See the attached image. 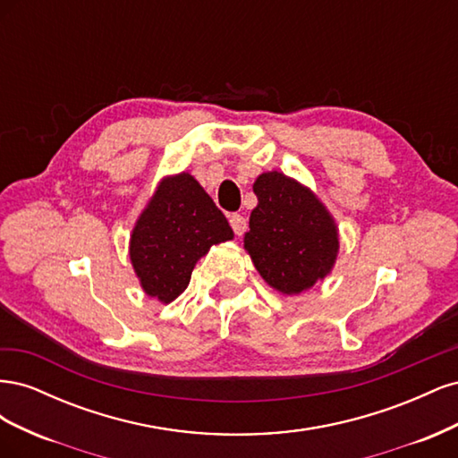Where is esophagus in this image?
Instances as JSON below:
<instances>
[{"mask_svg": "<svg viewBox=\"0 0 458 458\" xmlns=\"http://www.w3.org/2000/svg\"><path fill=\"white\" fill-rule=\"evenodd\" d=\"M229 224H231V227H233V231H234V234H241L246 231V217L244 216H241V214H233V216H229Z\"/></svg>", "mask_w": 458, "mask_h": 458, "instance_id": "1", "label": "esophagus"}]
</instances>
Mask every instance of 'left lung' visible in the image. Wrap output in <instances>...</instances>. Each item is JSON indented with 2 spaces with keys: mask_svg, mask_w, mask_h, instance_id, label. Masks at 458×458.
<instances>
[{
  "mask_svg": "<svg viewBox=\"0 0 458 458\" xmlns=\"http://www.w3.org/2000/svg\"><path fill=\"white\" fill-rule=\"evenodd\" d=\"M258 206L244 233V250L273 290L296 296L335 269L340 252L336 219L315 192L283 172L254 182Z\"/></svg>",
  "mask_w": 458,
  "mask_h": 458,
  "instance_id": "8db88e82",
  "label": "left lung"
}]
</instances>
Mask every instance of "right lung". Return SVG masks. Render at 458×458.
<instances>
[{
  "mask_svg": "<svg viewBox=\"0 0 458 458\" xmlns=\"http://www.w3.org/2000/svg\"><path fill=\"white\" fill-rule=\"evenodd\" d=\"M225 216L195 175L162 177L130 234V261L143 293L172 303L189 286L197 261L214 244L233 241Z\"/></svg>",
  "mask_w": 458,
  "mask_h": 458,
  "instance_id": "right-lung-1",
  "label": "right lung"
}]
</instances>
